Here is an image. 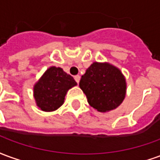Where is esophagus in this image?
Listing matches in <instances>:
<instances>
[{
	"label": "esophagus",
	"mask_w": 160,
	"mask_h": 160,
	"mask_svg": "<svg viewBox=\"0 0 160 160\" xmlns=\"http://www.w3.org/2000/svg\"><path fill=\"white\" fill-rule=\"evenodd\" d=\"M74 80H75V81L77 82V84H79V82H80V75H75V76H74Z\"/></svg>",
	"instance_id": "1"
}]
</instances>
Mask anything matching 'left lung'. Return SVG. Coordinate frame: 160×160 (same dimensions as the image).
<instances>
[{"label": "left lung", "instance_id": "1", "mask_svg": "<svg viewBox=\"0 0 160 160\" xmlns=\"http://www.w3.org/2000/svg\"><path fill=\"white\" fill-rule=\"evenodd\" d=\"M80 87L91 106L101 112L119 106L126 93L122 73L108 63H92L81 76Z\"/></svg>", "mask_w": 160, "mask_h": 160}]
</instances>
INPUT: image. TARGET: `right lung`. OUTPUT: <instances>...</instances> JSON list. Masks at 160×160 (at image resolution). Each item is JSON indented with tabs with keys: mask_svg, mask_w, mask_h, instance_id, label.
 I'll list each match as a JSON object with an SVG mask.
<instances>
[{
	"mask_svg": "<svg viewBox=\"0 0 160 160\" xmlns=\"http://www.w3.org/2000/svg\"><path fill=\"white\" fill-rule=\"evenodd\" d=\"M76 85L62 68H49L34 87L37 105L43 111H56L63 104L68 90Z\"/></svg>",
	"mask_w": 160,
	"mask_h": 160,
	"instance_id": "right-lung-1",
	"label": "right lung"
}]
</instances>
